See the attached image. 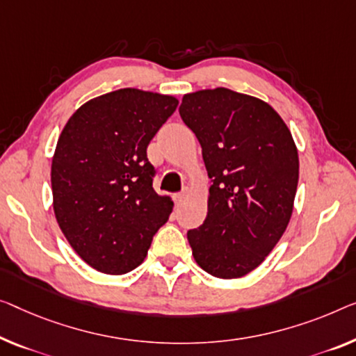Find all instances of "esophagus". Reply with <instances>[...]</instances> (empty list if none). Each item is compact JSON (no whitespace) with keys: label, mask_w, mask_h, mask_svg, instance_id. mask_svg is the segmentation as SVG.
Returning <instances> with one entry per match:
<instances>
[{"label":"esophagus","mask_w":356,"mask_h":356,"mask_svg":"<svg viewBox=\"0 0 356 356\" xmlns=\"http://www.w3.org/2000/svg\"><path fill=\"white\" fill-rule=\"evenodd\" d=\"M185 196H187V188H184L182 192H179V193H176V196H174V198H176V203L177 204H180L182 203V201L185 200Z\"/></svg>","instance_id":"esophagus-1"}]
</instances>
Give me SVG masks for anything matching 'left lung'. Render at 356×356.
<instances>
[{
  "label": "left lung",
  "mask_w": 356,
  "mask_h": 356,
  "mask_svg": "<svg viewBox=\"0 0 356 356\" xmlns=\"http://www.w3.org/2000/svg\"><path fill=\"white\" fill-rule=\"evenodd\" d=\"M179 113L203 148L212 182L208 217L187 232L195 261L212 277H245L277 246L293 214V136L268 104L227 88L184 95Z\"/></svg>",
  "instance_id": "left-lung-1"
}]
</instances>
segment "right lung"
I'll return each mask as SVG.
<instances>
[{
  "label": "right lung",
  "mask_w": 356,
  "mask_h": 356,
  "mask_svg": "<svg viewBox=\"0 0 356 356\" xmlns=\"http://www.w3.org/2000/svg\"><path fill=\"white\" fill-rule=\"evenodd\" d=\"M169 95L118 89L79 107L51 168L56 219L92 268L123 275L144 262L172 201L153 190L147 147L177 108Z\"/></svg>",
  "instance_id": "obj_1"
}]
</instances>
